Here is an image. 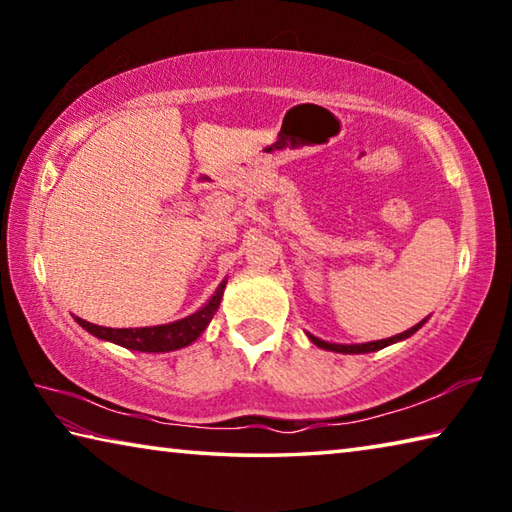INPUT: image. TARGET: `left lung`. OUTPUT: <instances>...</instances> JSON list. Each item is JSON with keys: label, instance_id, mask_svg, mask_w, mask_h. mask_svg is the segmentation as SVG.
Instances as JSON below:
<instances>
[{"label": "left lung", "instance_id": "left-lung-1", "mask_svg": "<svg viewBox=\"0 0 512 512\" xmlns=\"http://www.w3.org/2000/svg\"><path fill=\"white\" fill-rule=\"evenodd\" d=\"M422 325H424V320H422V323L415 325V327L406 329V332H402V334L391 336V339H384V341H372V343H361V345H339V343H327V341H320V339H316V336H311V334H309V339L314 341V345H318V348H323V350L343 352V354H361V352H375V350L386 348V345H391V343H397V341L409 339V336L418 332V329H420Z\"/></svg>", "mask_w": 512, "mask_h": 512}]
</instances>
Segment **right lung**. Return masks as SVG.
I'll return each mask as SVG.
<instances>
[{"label":"right lung","mask_w":512,"mask_h":512,"mask_svg":"<svg viewBox=\"0 0 512 512\" xmlns=\"http://www.w3.org/2000/svg\"><path fill=\"white\" fill-rule=\"evenodd\" d=\"M223 289H225V282L216 289L212 300L207 302L203 309H198L196 314L187 316L183 320H176V323H169V325L115 329V327H101V325L88 323V320L83 318H76V323H79L83 329H88V332L97 336V339L117 343L121 348L140 350V352H171L194 343L198 336L203 334V329L210 325L212 316L221 305Z\"/></svg>","instance_id":"1"}]
</instances>
